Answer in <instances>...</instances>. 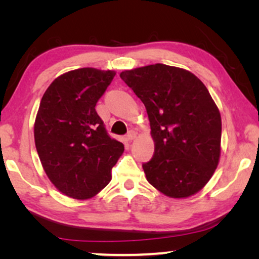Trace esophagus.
I'll use <instances>...</instances> for the list:
<instances>
[{
    "label": "esophagus",
    "mask_w": 259,
    "mask_h": 259,
    "mask_svg": "<svg viewBox=\"0 0 259 259\" xmlns=\"http://www.w3.org/2000/svg\"><path fill=\"white\" fill-rule=\"evenodd\" d=\"M136 138H137V132H136V131H130L128 134H127L126 139L128 140V141H132V140L136 139Z\"/></svg>",
    "instance_id": "34e87169"
}]
</instances>
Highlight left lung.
Returning <instances> with one entry per match:
<instances>
[{"instance_id": "obj_1", "label": "left lung", "mask_w": 259, "mask_h": 259, "mask_svg": "<svg viewBox=\"0 0 259 259\" xmlns=\"http://www.w3.org/2000/svg\"><path fill=\"white\" fill-rule=\"evenodd\" d=\"M120 77L146 107L154 154L143 164L147 182L169 198L193 196L221 158L222 118L205 84L189 70L155 63Z\"/></svg>"}]
</instances>
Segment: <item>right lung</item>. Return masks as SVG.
I'll return each mask as SVG.
<instances>
[{
  "label": "right lung",
  "mask_w": 259,
  "mask_h": 259,
  "mask_svg": "<svg viewBox=\"0 0 259 259\" xmlns=\"http://www.w3.org/2000/svg\"><path fill=\"white\" fill-rule=\"evenodd\" d=\"M114 76V70L91 67L70 70L41 99L34 123L38 158L53 185L74 199H90L107 186L123 152L95 111Z\"/></svg>",
  "instance_id": "add662e5"
}]
</instances>
